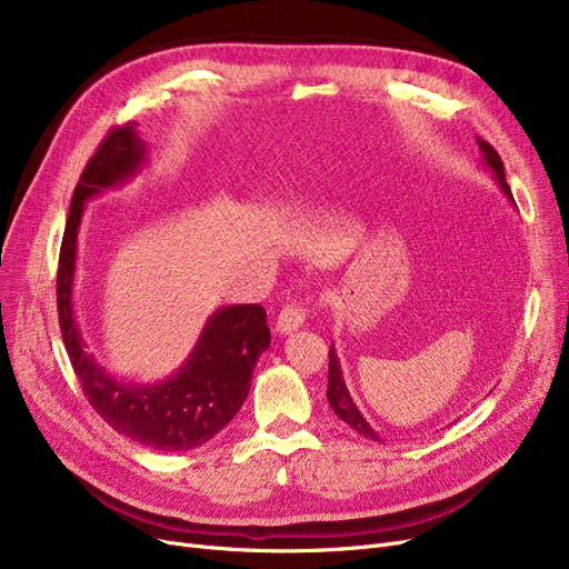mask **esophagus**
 Masks as SVG:
<instances>
[{
  "instance_id": "34e87169",
  "label": "esophagus",
  "mask_w": 569,
  "mask_h": 569,
  "mask_svg": "<svg viewBox=\"0 0 569 569\" xmlns=\"http://www.w3.org/2000/svg\"><path fill=\"white\" fill-rule=\"evenodd\" d=\"M307 320V307L302 305H288L281 309L279 318H277V332L279 335H292L300 330Z\"/></svg>"
}]
</instances>
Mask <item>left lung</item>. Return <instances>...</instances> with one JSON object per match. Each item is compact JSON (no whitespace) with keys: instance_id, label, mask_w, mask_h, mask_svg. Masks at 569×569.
I'll list each match as a JSON object with an SVG mask.
<instances>
[{"instance_id":"left-lung-1","label":"left lung","mask_w":569,"mask_h":569,"mask_svg":"<svg viewBox=\"0 0 569 569\" xmlns=\"http://www.w3.org/2000/svg\"><path fill=\"white\" fill-rule=\"evenodd\" d=\"M475 140H477V147H480V152H482V166L491 170V174L496 179V184L500 187V191L507 196V200L515 204L512 191H510V187H507V179H505V166H502L498 152L487 140H482V138H475ZM327 401H330V406L337 412V417H341V420L350 429H355L357 433L369 438V440L385 442L378 436V431L365 420V415L360 412V408L355 406V401H352V397L348 392V387H346V380H343V371H341V362H339V357H337L335 343L330 346V378H327Z\"/></svg>"}]
</instances>
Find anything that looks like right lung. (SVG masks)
<instances>
[{
  "label": "right lung",
  "instance_id": "obj_1",
  "mask_svg": "<svg viewBox=\"0 0 569 569\" xmlns=\"http://www.w3.org/2000/svg\"><path fill=\"white\" fill-rule=\"evenodd\" d=\"M144 163L147 142L140 140L136 124H127L101 142L82 170L59 251V327L87 401L117 433L157 452H189L212 440L242 408L258 357L269 348V327L260 305L221 307L207 318L182 367L157 382L119 378L87 352L73 307L84 204L127 184Z\"/></svg>",
  "mask_w": 569,
  "mask_h": 569
}]
</instances>
